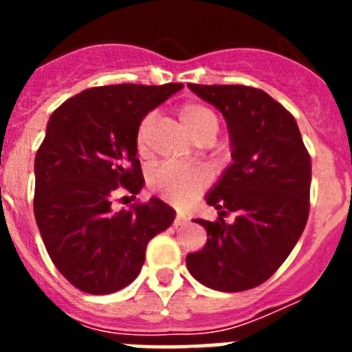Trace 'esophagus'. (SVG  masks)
Listing matches in <instances>:
<instances>
[{"label":"esophagus","mask_w":352,"mask_h":352,"mask_svg":"<svg viewBox=\"0 0 352 352\" xmlns=\"http://www.w3.org/2000/svg\"><path fill=\"white\" fill-rule=\"evenodd\" d=\"M186 220H188V219H186L185 214H183L182 211H178V213H176V219H174V226H176V227L183 226V223H185Z\"/></svg>","instance_id":"obj_1"}]
</instances>
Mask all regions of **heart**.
Returning a JSON list of instances; mask_svg holds the SVG:
<instances>
[{"instance_id": "b5f03b06", "label": "heart", "mask_w": 352, "mask_h": 352, "mask_svg": "<svg viewBox=\"0 0 352 352\" xmlns=\"http://www.w3.org/2000/svg\"><path fill=\"white\" fill-rule=\"evenodd\" d=\"M178 116L182 120L183 126L192 138H197L204 130L217 129V114L199 102H186L179 107ZM151 123L153 116H146L142 120L141 126L138 130V149L139 153L144 155L148 151V139L151 133ZM206 185V176L201 170H185L178 167L162 166L157 167L153 173L149 174V186L162 197L170 199V201H186L188 197L203 190Z\"/></svg>"}]
</instances>
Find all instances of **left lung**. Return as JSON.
I'll return each mask as SVG.
<instances>
[{
    "mask_svg": "<svg viewBox=\"0 0 352 352\" xmlns=\"http://www.w3.org/2000/svg\"><path fill=\"white\" fill-rule=\"evenodd\" d=\"M226 118L232 164L206 194L219 220L203 250L186 256L195 280L223 292L266 282L287 259L309 219L312 162L296 120L263 89L239 84H188ZM234 210L227 224L223 217Z\"/></svg>",
    "mask_w": 352,
    "mask_h": 352,
    "instance_id": "1",
    "label": "left lung"
}]
</instances>
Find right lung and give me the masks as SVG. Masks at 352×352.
I'll list each match as a JSON object with an SVG mask.
<instances>
[{
    "instance_id": "add662e5",
    "label": "right lung",
    "mask_w": 352,
    "mask_h": 352,
    "mask_svg": "<svg viewBox=\"0 0 352 352\" xmlns=\"http://www.w3.org/2000/svg\"><path fill=\"white\" fill-rule=\"evenodd\" d=\"M183 84H113L84 89L49 118L35 157V219L52 263L88 294H111L138 278L148 241L176 211L157 197L114 211L113 194L144 186L138 130Z\"/></svg>"
}]
</instances>
